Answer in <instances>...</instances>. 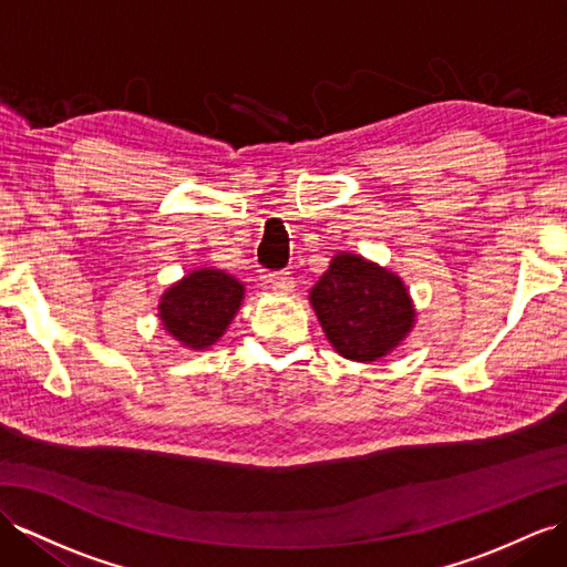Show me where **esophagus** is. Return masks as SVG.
<instances>
[{
  "label": "esophagus",
  "instance_id": "esophagus-1",
  "mask_svg": "<svg viewBox=\"0 0 567 567\" xmlns=\"http://www.w3.org/2000/svg\"><path fill=\"white\" fill-rule=\"evenodd\" d=\"M270 287H272V292L275 295H289L295 289V278H292V272H272L270 275Z\"/></svg>",
  "mask_w": 567,
  "mask_h": 567
}]
</instances>
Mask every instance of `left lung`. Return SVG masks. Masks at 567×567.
<instances>
[{
    "instance_id": "obj_1",
    "label": "left lung",
    "mask_w": 567,
    "mask_h": 567,
    "mask_svg": "<svg viewBox=\"0 0 567 567\" xmlns=\"http://www.w3.org/2000/svg\"><path fill=\"white\" fill-rule=\"evenodd\" d=\"M311 309L340 357L371 364L410 336L416 309L398 272L338 251L311 292Z\"/></svg>"
}]
</instances>
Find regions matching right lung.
I'll return each instance as SVG.
<instances>
[{
  "label": "right lung",
  "instance_id": "add662e5",
  "mask_svg": "<svg viewBox=\"0 0 567 567\" xmlns=\"http://www.w3.org/2000/svg\"><path fill=\"white\" fill-rule=\"evenodd\" d=\"M244 295V282L220 268L188 270L159 295V326L186 350L203 352L225 336Z\"/></svg>",
  "mask_w": 567,
  "mask_h": 567
}]
</instances>
